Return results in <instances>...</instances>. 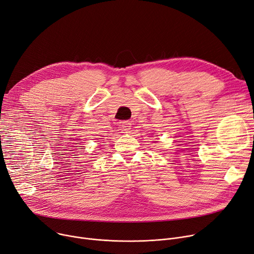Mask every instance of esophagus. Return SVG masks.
<instances>
[{
  "label": "esophagus",
  "instance_id": "1",
  "mask_svg": "<svg viewBox=\"0 0 254 254\" xmlns=\"http://www.w3.org/2000/svg\"><path fill=\"white\" fill-rule=\"evenodd\" d=\"M121 127H122V130H123V131L127 132V131H129V129H130V127H131V124H130L129 122H124V123H122Z\"/></svg>",
  "mask_w": 254,
  "mask_h": 254
}]
</instances>
